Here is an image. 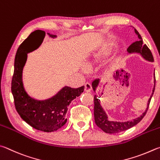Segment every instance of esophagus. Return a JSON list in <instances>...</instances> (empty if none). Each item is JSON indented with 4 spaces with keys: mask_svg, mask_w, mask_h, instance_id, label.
Masks as SVG:
<instances>
[{
    "mask_svg": "<svg viewBox=\"0 0 160 160\" xmlns=\"http://www.w3.org/2000/svg\"><path fill=\"white\" fill-rule=\"evenodd\" d=\"M92 90V85L91 84H90V82H86L85 83V92H90Z\"/></svg>",
    "mask_w": 160,
    "mask_h": 160,
    "instance_id": "34e87169",
    "label": "esophagus"
}]
</instances>
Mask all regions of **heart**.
<instances>
[{
	"label": "heart",
	"instance_id": "obj_1",
	"mask_svg": "<svg viewBox=\"0 0 160 160\" xmlns=\"http://www.w3.org/2000/svg\"><path fill=\"white\" fill-rule=\"evenodd\" d=\"M110 53V49L109 48H102L100 49L99 50L95 52L94 54H92V57L90 58L89 62L90 64L97 62L98 61L101 60L102 58H103L105 56H107Z\"/></svg>",
	"mask_w": 160,
	"mask_h": 160
}]
</instances>
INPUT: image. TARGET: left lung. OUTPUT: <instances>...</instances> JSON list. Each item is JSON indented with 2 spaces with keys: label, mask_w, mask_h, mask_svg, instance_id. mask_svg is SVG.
Wrapping results in <instances>:
<instances>
[{
  "label": "left lung",
  "mask_w": 160,
  "mask_h": 160,
  "mask_svg": "<svg viewBox=\"0 0 160 160\" xmlns=\"http://www.w3.org/2000/svg\"><path fill=\"white\" fill-rule=\"evenodd\" d=\"M136 33L138 35L139 38V40L133 42L132 45H129V47L127 49V51L129 52H139L142 56H143L145 59L150 61V62H153V56L150 50L146 45H144L143 42V40L141 38V35L139 34L138 31L135 29ZM98 84V80H95L93 81L92 82V87L94 90H95ZM155 92V88L153 89L152 94L151 95L150 99L148 100V108L143 115H141L140 118H138L136 120H133L131 122H112L108 120V117H107L106 114L103 110L102 107L100 105V100H98L97 96L94 97V120L95 123L99 127V128L103 130L104 132L108 133H116L119 132H124L128 129H130L131 127L135 126L136 124H138L140 122L143 117L146 115L147 110L148 109V107L150 103L151 98H152L153 93Z\"/></svg>",
  "instance_id": "8db88e82"
}]
</instances>
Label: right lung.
Listing matches in <instances>:
<instances>
[{
  "mask_svg": "<svg viewBox=\"0 0 160 160\" xmlns=\"http://www.w3.org/2000/svg\"><path fill=\"white\" fill-rule=\"evenodd\" d=\"M44 31L37 30L31 33L19 45L14 59V73L12 78L11 91L14 106L23 120L37 130L52 132L60 129L66 124V114L71 101L83 92L85 87L76 89L65 87L54 97L45 101L32 98L25 92L22 84V70L29 51L28 45L34 39L44 38ZM53 38L56 36L48 33Z\"/></svg>",
  "mask_w": 160,
  "mask_h": 160,
  "instance_id": "right-lung-1",
  "label": "right lung"
}]
</instances>
